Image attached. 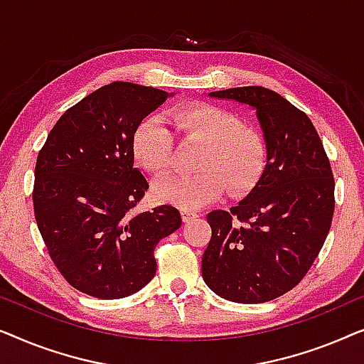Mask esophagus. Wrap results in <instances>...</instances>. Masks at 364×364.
Returning a JSON list of instances; mask_svg holds the SVG:
<instances>
[{"instance_id": "34e87169", "label": "esophagus", "mask_w": 364, "mask_h": 364, "mask_svg": "<svg viewBox=\"0 0 364 364\" xmlns=\"http://www.w3.org/2000/svg\"><path fill=\"white\" fill-rule=\"evenodd\" d=\"M198 217V213L196 210H191V208H182V218L183 222H191L192 218Z\"/></svg>"}]
</instances>
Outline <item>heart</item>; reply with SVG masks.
<instances>
[{
  "label": "heart",
  "instance_id": "obj_1",
  "mask_svg": "<svg viewBox=\"0 0 364 364\" xmlns=\"http://www.w3.org/2000/svg\"><path fill=\"white\" fill-rule=\"evenodd\" d=\"M168 121L183 137L205 144L197 161L202 172L168 176L154 187V197L182 208H198L220 197L225 183L232 193L255 186L267 164V146L257 129L223 107L193 104L173 109ZM136 162L152 176H162L172 164L173 139L157 117L139 122L132 136Z\"/></svg>",
  "mask_w": 364,
  "mask_h": 364
}]
</instances>
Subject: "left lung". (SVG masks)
<instances>
[{
    "mask_svg": "<svg viewBox=\"0 0 364 364\" xmlns=\"http://www.w3.org/2000/svg\"><path fill=\"white\" fill-rule=\"evenodd\" d=\"M208 97L255 111L267 164L255 187L230 212L207 215L212 238L202 257V278L228 301L275 300L301 282L330 232V161L306 114L275 91L232 87Z\"/></svg>",
    "mask_w": 364,
    "mask_h": 364,
    "instance_id": "1",
    "label": "left lung"
}]
</instances>
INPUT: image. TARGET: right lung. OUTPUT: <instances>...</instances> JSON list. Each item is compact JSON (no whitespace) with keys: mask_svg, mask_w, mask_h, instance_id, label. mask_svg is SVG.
<instances>
[{"mask_svg":"<svg viewBox=\"0 0 364 364\" xmlns=\"http://www.w3.org/2000/svg\"><path fill=\"white\" fill-rule=\"evenodd\" d=\"M173 92L116 81L68 109L34 168V217L69 285L101 300L132 295L156 275L154 248L181 227L172 205L134 215L149 188L134 167L139 122Z\"/></svg>","mask_w":364,"mask_h":364,"instance_id":"1","label":"right lung"}]
</instances>
